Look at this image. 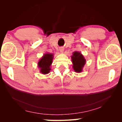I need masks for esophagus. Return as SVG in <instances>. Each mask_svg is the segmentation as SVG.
Masks as SVG:
<instances>
[{"label":"esophagus","mask_w":122,"mask_h":122,"mask_svg":"<svg viewBox=\"0 0 122 122\" xmlns=\"http://www.w3.org/2000/svg\"><path fill=\"white\" fill-rule=\"evenodd\" d=\"M59 51H61V53H63V52H64V48H63V47H61L59 48Z\"/></svg>","instance_id":"34e87169"}]
</instances>
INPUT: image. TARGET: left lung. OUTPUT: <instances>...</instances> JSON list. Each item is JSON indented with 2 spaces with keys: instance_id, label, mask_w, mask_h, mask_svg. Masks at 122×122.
Here are the masks:
<instances>
[{
  "instance_id": "obj_1",
  "label": "left lung",
  "mask_w": 122,
  "mask_h": 122,
  "mask_svg": "<svg viewBox=\"0 0 122 122\" xmlns=\"http://www.w3.org/2000/svg\"><path fill=\"white\" fill-rule=\"evenodd\" d=\"M73 63V68L76 73H81L83 71V68L86 64V60L84 56L79 51H74L71 56Z\"/></svg>"
}]
</instances>
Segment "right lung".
<instances>
[{
	"mask_svg": "<svg viewBox=\"0 0 122 122\" xmlns=\"http://www.w3.org/2000/svg\"><path fill=\"white\" fill-rule=\"evenodd\" d=\"M53 58V54L47 53L43 55L40 59L38 63V66L40 69V72L41 74H46L50 72Z\"/></svg>",
	"mask_w": 122,
	"mask_h": 122,
	"instance_id": "right-lung-1",
	"label": "right lung"
}]
</instances>
